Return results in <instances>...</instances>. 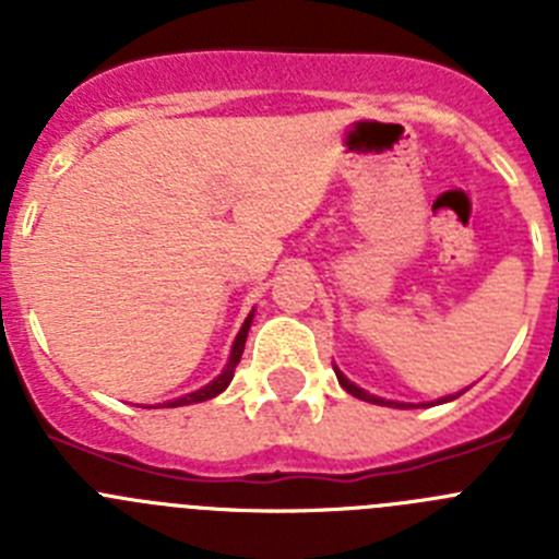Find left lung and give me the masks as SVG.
Wrapping results in <instances>:
<instances>
[{"instance_id": "1", "label": "left lung", "mask_w": 559, "mask_h": 559, "mask_svg": "<svg viewBox=\"0 0 559 559\" xmlns=\"http://www.w3.org/2000/svg\"><path fill=\"white\" fill-rule=\"evenodd\" d=\"M333 369H335V378H338V383H341V386H344V392H349V394H353V397L367 400V403H374V406H389V408H423V406H426V403H400V400H386V397H378V394H369L367 389L355 386L353 380H349L347 374L341 372V369L335 367V364H333ZM459 394H462V392H459ZM459 394H448V397H439L437 403H448V400H456ZM437 403H428V406H437Z\"/></svg>"}]
</instances>
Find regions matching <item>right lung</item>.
I'll use <instances>...</instances> for the list:
<instances>
[{
	"label": "right lung",
	"mask_w": 559,
	"mask_h": 559,
	"mask_svg": "<svg viewBox=\"0 0 559 559\" xmlns=\"http://www.w3.org/2000/svg\"><path fill=\"white\" fill-rule=\"evenodd\" d=\"M251 319H254V310H251L249 316H246L243 328L237 330L235 341H231V353H229V360H226V367L221 369V374L215 380H210L206 386L195 389V392L190 394H181V397L176 400H167V403H162V408H179V406H192V403H204V400H212L218 397L221 392H224L226 386L231 383V378H235V367L240 364V355H243V347H246V335H249V328H251Z\"/></svg>",
	"instance_id": "right-lung-1"
}]
</instances>
